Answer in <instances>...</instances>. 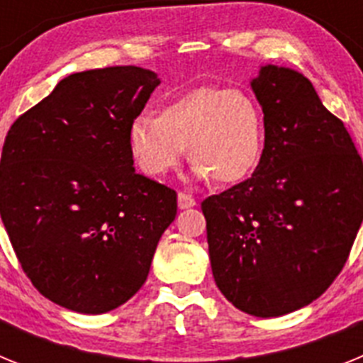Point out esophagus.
<instances>
[{"instance_id": "obj_1", "label": "esophagus", "mask_w": 363, "mask_h": 363, "mask_svg": "<svg viewBox=\"0 0 363 363\" xmlns=\"http://www.w3.org/2000/svg\"><path fill=\"white\" fill-rule=\"evenodd\" d=\"M196 205V200L192 196H189V194H185V192H179L178 194V207L179 209H191V207H194Z\"/></svg>"}]
</instances>
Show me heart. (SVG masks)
<instances>
[{
  "mask_svg": "<svg viewBox=\"0 0 363 363\" xmlns=\"http://www.w3.org/2000/svg\"><path fill=\"white\" fill-rule=\"evenodd\" d=\"M264 145V112L240 89L200 86L171 99L160 114L140 112L127 127L130 158L150 178L169 174L187 149L194 178L238 184L258 167Z\"/></svg>",
  "mask_w": 363,
  "mask_h": 363,
  "instance_id": "heart-1",
  "label": "heart"
}]
</instances>
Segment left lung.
I'll use <instances>...</instances> for the list:
<instances>
[{
	"label": "left lung",
	"instance_id": "1",
	"mask_svg": "<svg viewBox=\"0 0 363 363\" xmlns=\"http://www.w3.org/2000/svg\"><path fill=\"white\" fill-rule=\"evenodd\" d=\"M251 89L265 120L262 160L201 211L218 289L272 318L309 306L347 262L363 220V163L303 74L264 65Z\"/></svg>",
	"mask_w": 363,
	"mask_h": 363
}]
</instances>
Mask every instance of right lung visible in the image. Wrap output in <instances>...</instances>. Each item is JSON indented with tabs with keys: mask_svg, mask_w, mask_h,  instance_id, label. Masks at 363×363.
<instances>
[{
	"mask_svg": "<svg viewBox=\"0 0 363 363\" xmlns=\"http://www.w3.org/2000/svg\"><path fill=\"white\" fill-rule=\"evenodd\" d=\"M160 85L142 67L70 74L12 123L0 162V214L45 298L104 314L145 284L176 192L134 171L127 127Z\"/></svg>",
	"mask_w": 363,
	"mask_h": 363,
	"instance_id": "right-lung-1",
	"label": "right lung"
}]
</instances>
